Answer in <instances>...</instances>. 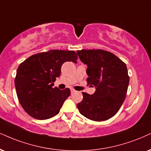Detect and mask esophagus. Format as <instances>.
Segmentation results:
<instances>
[{"label":"esophagus","mask_w":151,"mask_h":151,"mask_svg":"<svg viewBox=\"0 0 151 151\" xmlns=\"http://www.w3.org/2000/svg\"><path fill=\"white\" fill-rule=\"evenodd\" d=\"M70 92H71V94H73V93H75L76 91L75 90H73V89H71V90H70Z\"/></svg>","instance_id":"esophagus-1"}]
</instances>
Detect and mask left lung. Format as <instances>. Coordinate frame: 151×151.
Instances as JSON below:
<instances>
[{"mask_svg": "<svg viewBox=\"0 0 151 151\" xmlns=\"http://www.w3.org/2000/svg\"><path fill=\"white\" fill-rule=\"evenodd\" d=\"M77 54L87 66V84L96 88L92 95L83 92V101L77 104L79 112L94 121L112 118L127 94L129 81L127 66L113 53L102 50H78Z\"/></svg>", "mask_w": 151, "mask_h": 151, "instance_id": "1", "label": "left lung"}]
</instances>
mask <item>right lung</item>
<instances>
[{
    "instance_id": "1",
    "label": "right lung",
    "mask_w": 151,
    "mask_h": 151,
    "mask_svg": "<svg viewBox=\"0 0 151 151\" xmlns=\"http://www.w3.org/2000/svg\"><path fill=\"white\" fill-rule=\"evenodd\" d=\"M74 51L52 50L33 55L19 66L15 79L17 95L24 111L37 120H46L57 115L70 94L53 87L61 75V67L66 61L77 63Z\"/></svg>"
}]
</instances>
